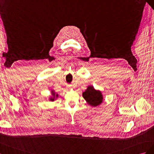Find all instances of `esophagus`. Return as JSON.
<instances>
[{"label":"esophagus","mask_w":154,"mask_h":154,"mask_svg":"<svg viewBox=\"0 0 154 154\" xmlns=\"http://www.w3.org/2000/svg\"><path fill=\"white\" fill-rule=\"evenodd\" d=\"M68 89L69 90H72V87L71 86H68Z\"/></svg>","instance_id":"34e87169"}]
</instances>
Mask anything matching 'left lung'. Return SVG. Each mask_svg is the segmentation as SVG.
<instances>
[{
  "label": "left lung",
  "instance_id": "obj_1",
  "mask_svg": "<svg viewBox=\"0 0 154 154\" xmlns=\"http://www.w3.org/2000/svg\"><path fill=\"white\" fill-rule=\"evenodd\" d=\"M82 97L86 103L92 107L99 106L104 100L101 91L95 89L91 85L88 86L87 89L82 92Z\"/></svg>",
  "mask_w": 154,
  "mask_h": 154
}]
</instances>
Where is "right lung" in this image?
I'll return each instance as SVG.
<instances>
[{"mask_svg": "<svg viewBox=\"0 0 154 154\" xmlns=\"http://www.w3.org/2000/svg\"><path fill=\"white\" fill-rule=\"evenodd\" d=\"M59 97V95L55 93V91L54 90H51V96H50L49 99L48 100H50V101H54L55 100H56Z\"/></svg>", "mask_w": 154, "mask_h": 154, "instance_id": "right-lung-1", "label": "right lung"}]
</instances>
